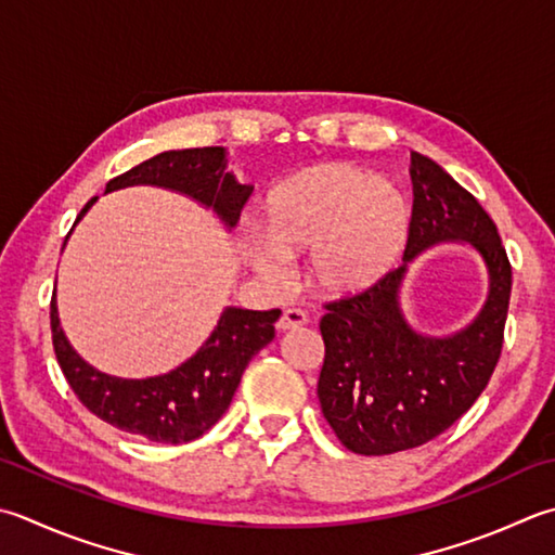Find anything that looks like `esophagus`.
<instances>
[{"label": "esophagus", "instance_id": "obj_1", "mask_svg": "<svg viewBox=\"0 0 555 555\" xmlns=\"http://www.w3.org/2000/svg\"><path fill=\"white\" fill-rule=\"evenodd\" d=\"M308 324V314L298 310V308H288L284 314H281V320L276 322V330L279 332H296L302 330Z\"/></svg>", "mask_w": 555, "mask_h": 555}]
</instances>
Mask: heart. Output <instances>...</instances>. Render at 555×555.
I'll return each instance as SVG.
<instances>
[{
    "instance_id": "1",
    "label": "heart",
    "mask_w": 555,
    "mask_h": 555,
    "mask_svg": "<svg viewBox=\"0 0 555 555\" xmlns=\"http://www.w3.org/2000/svg\"><path fill=\"white\" fill-rule=\"evenodd\" d=\"M259 221L267 245L247 243L245 259L267 284L284 281L281 259L310 257V286L324 298H351L397 269L411 209L392 180L351 163H322L279 182Z\"/></svg>"
}]
</instances>
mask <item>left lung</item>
<instances>
[{
  "label": "left lung",
  "instance_id": "left-lung-1",
  "mask_svg": "<svg viewBox=\"0 0 555 555\" xmlns=\"http://www.w3.org/2000/svg\"><path fill=\"white\" fill-rule=\"evenodd\" d=\"M414 211L404 264L361 296L330 302L320 322L322 414L356 454H392L438 438L486 389L503 349L513 269L483 206L436 160L411 154ZM438 244H469L489 291L462 331L426 335L408 322L400 288L408 264Z\"/></svg>",
  "mask_w": 555,
  "mask_h": 555
}]
</instances>
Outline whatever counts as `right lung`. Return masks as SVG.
I'll list each match as a JSON object with an SVG mask.
<instances>
[{
  "mask_svg": "<svg viewBox=\"0 0 555 555\" xmlns=\"http://www.w3.org/2000/svg\"><path fill=\"white\" fill-rule=\"evenodd\" d=\"M225 163L223 146L163 151L127 170L125 176L113 178L105 194L134 184H151V188L184 194L204 209H211L225 228H233L253 188L237 182L233 172L225 170ZM95 199L83 206L76 223L83 219ZM279 314L281 310L228 306L197 353L172 367L170 373L144 379L107 375L86 363L62 330L54 296L50 324L62 373L91 414L151 442L180 444L197 440L225 414L247 363L274 339Z\"/></svg>",
  "mask_w": 555,
  "mask_h": 555,
  "instance_id": "add662e5",
  "label": "right lung"
}]
</instances>
